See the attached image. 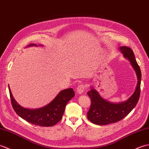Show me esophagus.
Wrapping results in <instances>:
<instances>
[{
	"label": "esophagus",
	"instance_id": "obj_1",
	"mask_svg": "<svg viewBox=\"0 0 149 149\" xmlns=\"http://www.w3.org/2000/svg\"><path fill=\"white\" fill-rule=\"evenodd\" d=\"M85 88H86V87H85V85L84 84L79 85L77 88V93L79 94H82L84 92V91L85 90Z\"/></svg>",
	"mask_w": 149,
	"mask_h": 149
}]
</instances>
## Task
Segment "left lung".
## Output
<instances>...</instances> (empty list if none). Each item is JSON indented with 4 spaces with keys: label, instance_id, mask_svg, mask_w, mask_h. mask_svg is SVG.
Masks as SVG:
<instances>
[{
    "label": "left lung",
    "instance_id": "8db88e82",
    "mask_svg": "<svg viewBox=\"0 0 149 149\" xmlns=\"http://www.w3.org/2000/svg\"><path fill=\"white\" fill-rule=\"evenodd\" d=\"M124 57L130 61L137 76L138 82L133 95L127 101L115 103L102 98L98 92L91 87L87 94L91 98V105L87 112V118L97 125H107L122 120L133 110L138 102L140 95L141 70L136 61L133 50L127 47H120Z\"/></svg>",
    "mask_w": 149,
    "mask_h": 149
}]
</instances>
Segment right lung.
<instances>
[{
  "label": "right lung",
  "mask_w": 149,
  "mask_h": 149,
  "mask_svg": "<svg viewBox=\"0 0 149 149\" xmlns=\"http://www.w3.org/2000/svg\"><path fill=\"white\" fill-rule=\"evenodd\" d=\"M33 46L37 45L31 44L28 47ZM8 87L12 107L16 114L29 123L43 127L53 126L60 121L64 114L66 104L74 96L73 89L67 88L59 92L52 102L45 107L38 109H28L17 103L13 98L9 85Z\"/></svg>",
  "instance_id": "1"
}]
</instances>
